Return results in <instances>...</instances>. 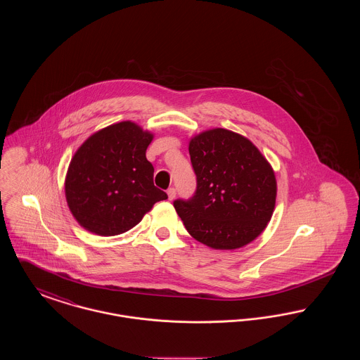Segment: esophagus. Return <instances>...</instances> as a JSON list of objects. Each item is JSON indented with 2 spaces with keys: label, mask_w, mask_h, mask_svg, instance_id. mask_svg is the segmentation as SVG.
Instances as JSON below:
<instances>
[{
  "label": "esophagus",
  "mask_w": 360,
  "mask_h": 360,
  "mask_svg": "<svg viewBox=\"0 0 360 360\" xmlns=\"http://www.w3.org/2000/svg\"><path fill=\"white\" fill-rule=\"evenodd\" d=\"M175 194H176V190L174 188H170L167 190V195H169V200L172 201L175 198Z\"/></svg>",
  "instance_id": "34e87169"
}]
</instances>
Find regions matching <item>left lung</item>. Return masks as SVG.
Masks as SVG:
<instances>
[{
    "label": "left lung",
    "mask_w": 360,
    "mask_h": 360,
    "mask_svg": "<svg viewBox=\"0 0 360 360\" xmlns=\"http://www.w3.org/2000/svg\"><path fill=\"white\" fill-rule=\"evenodd\" d=\"M197 190L174 207L188 233L214 250H236L264 231L276 198L274 170L247 137L214 128L191 137Z\"/></svg>",
    "instance_id": "left-lung-1"
}]
</instances>
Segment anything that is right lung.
<instances>
[{
	"label": "right lung",
	"mask_w": 360,
	"mask_h": 360,
	"mask_svg": "<svg viewBox=\"0 0 360 360\" xmlns=\"http://www.w3.org/2000/svg\"><path fill=\"white\" fill-rule=\"evenodd\" d=\"M154 135L132 121L93 134L77 150L65 181L74 219L100 236L120 235L167 194L154 185L146 151Z\"/></svg>",
	"instance_id": "add662e5"
}]
</instances>
